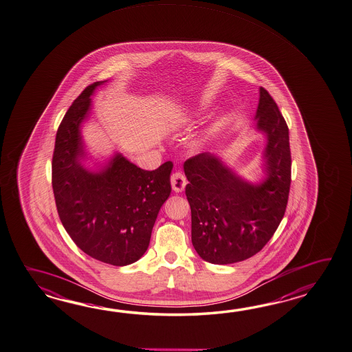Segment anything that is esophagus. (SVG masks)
Returning a JSON list of instances; mask_svg holds the SVG:
<instances>
[{"instance_id":"esophagus-1","label":"esophagus","mask_w":352,"mask_h":352,"mask_svg":"<svg viewBox=\"0 0 352 352\" xmlns=\"http://www.w3.org/2000/svg\"><path fill=\"white\" fill-rule=\"evenodd\" d=\"M170 183H172L173 190L175 193H180V192L184 190L186 184H187V180H186V177L182 173L177 172L173 174L172 178H170Z\"/></svg>"}]
</instances>
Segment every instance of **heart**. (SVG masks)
Here are the masks:
<instances>
[{
  "label": "heart",
  "mask_w": 352,
  "mask_h": 352,
  "mask_svg": "<svg viewBox=\"0 0 352 352\" xmlns=\"http://www.w3.org/2000/svg\"><path fill=\"white\" fill-rule=\"evenodd\" d=\"M210 141H212V135H210V133L208 135H199V136H195V139L190 140L189 146L195 153H201L210 144Z\"/></svg>",
  "instance_id": "1"
}]
</instances>
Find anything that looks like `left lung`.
<instances>
[{"instance_id": "8db88e82", "label": "left lung", "mask_w": 352, "mask_h": 352, "mask_svg": "<svg viewBox=\"0 0 352 352\" xmlns=\"http://www.w3.org/2000/svg\"><path fill=\"white\" fill-rule=\"evenodd\" d=\"M258 96L255 130L265 139L261 179L243 178L211 153L184 163L192 243L211 264H234L258 254L276 231L288 204L289 130L267 91L260 87Z\"/></svg>"}]
</instances>
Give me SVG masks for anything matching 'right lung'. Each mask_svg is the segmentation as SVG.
Masks as SVG:
<instances>
[{"mask_svg":"<svg viewBox=\"0 0 352 352\" xmlns=\"http://www.w3.org/2000/svg\"><path fill=\"white\" fill-rule=\"evenodd\" d=\"M106 82L87 87L63 118L55 138L53 190L63 226L79 249L125 266L148 250L157 213L172 192L173 164L148 172L118 151L104 160L89 155L82 125L91 116V97Z\"/></svg>","mask_w":352,"mask_h":352,"instance_id":"add662e5","label":"right lung"}]
</instances>
